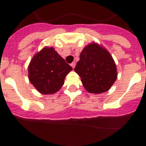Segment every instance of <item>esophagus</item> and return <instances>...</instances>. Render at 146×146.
I'll list each match as a JSON object with an SVG mask.
<instances>
[{
	"mask_svg": "<svg viewBox=\"0 0 146 146\" xmlns=\"http://www.w3.org/2000/svg\"><path fill=\"white\" fill-rule=\"evenodd\" d=\"M75 65H76V63L74 61L72 62V64H71V66H72V68H73V69H74V67H75Z\"/></svg>",
	"mask_w": 146,
	"mask_h": 146,
	"instance_id": "34e87169",
	"label": "esophagus"
}]
</instances>
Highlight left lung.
Masks as SVG:
<instances>
[{
  "mask_svg": "<svg viewBox=\"0 0 146 146\" xmlns=\"http://www.w3.org/2000/svg\"><path fill=\"white\" fill-rule=\"evenodd\" d=\"M74 71L80 77L86 91L94 94L108 91L118 75L111 55L96 43L90 44L82 50Z\"/></svg>",
  "mask_w": 146,
  "mask_h": 146,
  "instance_id": "left-lung-1",
  "label": "left lung"
}]
</instances>
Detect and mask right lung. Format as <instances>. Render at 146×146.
I'll return each instance as SVG.
<instances>
[{"instance_id":"obj_1","label":"right lung","mask_w":146,"mask_h":146,"mask_svg":"<svg viewBox=\"0 0 146 146\" xmlns=\"http://www.w3.org/2000/svg\"><path fill=\"white\" fill-rule=\"evenodd\" d=\"M72 67L66 64L53 47H44L37 52L28 66V78L37 91L51 94L60 90Z\"/></svg>"}]
</instances>
